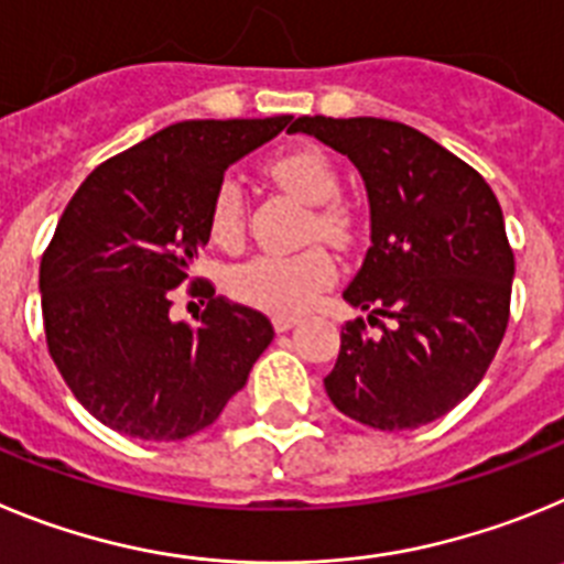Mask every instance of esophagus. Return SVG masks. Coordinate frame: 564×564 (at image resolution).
I'll use <instances>...</instances> for the list:
<instances>
[{
    "mask_svg": "<svg viewBox=\"0 0 564 564\" xmlns=\"http://www.w3.org/2000/svg\"><path fill=\"white\" fill-rule=\"evenodd\" d=\"M272 326H275L278 334H283L289 332V328L297 326V317H292V314H275V317H272Z\"/></svg>",
    "mask_w": 564,
    "mask_h": 564,
    "instance_id": "esophagus-1",
    "label": "esophagus"
}]
</instances>
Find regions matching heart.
I'll list each match as a JSON object with an SVG mask.
<instances>
[{
	"label": "heart",
	"mask_w": 564,
	"mask_h": 564,
	"mask_svg": "<svg viewBox=\"0 0 564 564\" xmlns=\"http://www.w3.org/2000/svg\"><path fill=\"white\" fill-rule=\"evenodd\" d=\"M267 174L297 196L306 205H319L312 213V227L332 241H345L351 232L348 207L332 202L339 191V174L332 156L314 145L283 151L267 162ZM207 230L213 245L236 247L245 236V191L236 180H225L210 199ZM337 278L332 256L319 247H308L292 256L263 252L232 267L227 286L241 303L275 314L306 312L317 294L328 289Z\"/></svg>",
	"instance_id": "heart-1"
}]
</instances>
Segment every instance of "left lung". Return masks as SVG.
<instances>
[{
  "label": "left lung",
  "mask_w": 564,
  "mask_h": 564,
  "mask_svg": "<svg viewBox=\"0 0 564 564\" xmlns=\"http://www.w3.org/2000/svg\"><path fill=\"white\" fill-rule=\"evenodd\" d=\"M289 131L348 156L370 202V247L343 297L382 332L345 323L328 399L388 433L441 419L478 388L509 326L514 252L500 202L471 165L395 120L314 115Z\"/></svg>",
  "instance_id": "1"
}]
</instances>
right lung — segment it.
<instances>
[{"label": "right lung", "mask_w": 564, "mask_h": 564, "mask_svg": "<svg viewBox=\"0 0 564 564\" xmlns=\"http://www.w3.org/2000/svg\"><path fill=\"white\" fill-rule=\"evenodd\" d=\"M289 123L182 120L100 162L69 199L39 270L44 334L64 382L106 427L143 441L210 427L272 343L270 319L191 270L225 171ZM185 280L208 297L196 324L167 314Z\"/></svg>", "instance_id": "right-lung-1"}]
</instances>
